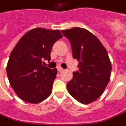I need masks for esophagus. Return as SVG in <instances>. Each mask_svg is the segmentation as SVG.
<instances>
[{"mask_svg": "<svg viewBox=\"0 0 126 126\" xmlns=\"http://www.w3.org/2000/svg\"><path fill=\"white\" fill-rule=\"evenodd\" d=\"M58 71L59 72H61V71H64V69L62 68V67H60V66H59V67H58Z\"/></svg>", "mask_w": 126, "mask_h": 126, "instance_id": "obj_1", "label": "esophagus"}]
</instances>
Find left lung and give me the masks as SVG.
<instances>
[{"label":"left lung","mask_w":126,"mask_h":126,"mask_svg":"<svg viewBox=\"0 0 126 126\" xmlns=\"http://www.w3.org/2000/svg\"><path fill=\"white\" fill-rule=\"evenodd\" d=\"M71 44L79 71L67 83L69 93L79 102L88 104L104 93L110 80L112 65L108 52L94 34L84 28L62 31Z\"/></svg>","instance_id":"1"}]
</instances>
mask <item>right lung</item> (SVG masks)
Listing matches in <instances>:
<instances>
[{"label": "right lung", "mask_w": 126, "mask_h": 126, "mask_svg": "<svg viewBox=\"0 0 126 126\" xmlns=\"http://www.w3.org/2000/svg\"><path fill=\"white\" fill-rule=\"evenodd\" d=\"M62 37L59 30L33 29L19 40L12 50L7 74L16 94L22 100L38 104L51 94L58 70L44 66L42 62L44 59L51 60L52 47Z\"/></svg>", "instance_id": "obj_1"}]
</instances>
